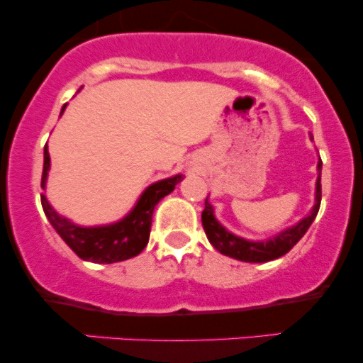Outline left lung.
Instances as JSON below:
<instances>
[{"label": "left lung", "mask_w": 363, "mask_h": 363, "mask_svg": "<svg viewBox=\"0 0 363 363\" xmlns=\"http://www.w3.org/2000/svg\"><path fill=\"white\" fill-rule=\"evenodd\" d=\"M311 140L312 135H311ZM320 169H323V162L319 158L318 164V170H319V177L318 182H315V205L312 208V211L306 218H302L301 222L294 227L286 228L283 230L281 234H278L277 237L268 240H245L242 237H237L234 234H230L228 230H225L222 225L218 223V220L215 218L213 215V206L208 203V198L205 199V210L201 213V222H203V228H205L208 240H210L211 245L216 249L218 252L225 254L228 257H234V259L239 261H245V262H266V261H273L281 257L283 254H286L294 247L298 240L302 239L303 234L309 230L311 223L314 222L315 215H318L319 206H320Z\"/></svg>", "instance_id": "1"}]
</instances>
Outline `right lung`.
<instances>
[{"label": "right lung", "instance_id": "obj_1", "mask_svg": "<svg viewBox=\"0 0 363 363\" xmlns=\"http://www.w3.org/2000/svg\"><path fill=\"white\" fill-rule=\"evenodd\" d=\"M65 107L66 106H62L61 112L65 111ZM49 165H51V158H49L48 147H44V169L43 181H40L43 189L45 187ZM181 181L182 176L179 174V176L164 179V181L148 186L136 206L121 222L102 225V227H80V225L69 222L68 218H62L49 205L45 194H40V203H43L44 213L54 230L73 249L78 257L91 262H101V264H111V262L138 256L147 247L150 230H152V215L157 203L164 196L172 193L174 187Z\"/></svg>", "mask_w": 363, "mask_h": 363}]
</instances>
